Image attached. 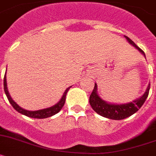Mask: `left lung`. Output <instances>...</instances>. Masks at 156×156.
Returning <instances> with one entry per match:
<instances>
[{"mask_svg": "<svg viewBox=\"0 0 156 156\" xmlns=\"http://www.w3.org/2000/svg\"><path fill=\"white\" fill-rule=\"evenodd\" d=\"M126 38L130 43L132 45H133L136 49H138L145 56V54L142 49H140L131 39L128 37L125 36ZM150 84L147 88V90L141 97H140L137 100H135L133 102L128 103V104H108L106 101H103L101 97L97 94V86L95 83L94 89L92 92L90 97H89V104L91 105L92 108L95 112L99 114L100 115L103 117L108 118L114 120H121L126 118H128L136 113L139 109L142 107L144 103L145 102L148 93H149Z\"/></svg>", "mask_w": 156, "mask_h": 156, "instance_id": "left-lung-1", "label": "left lung"}]
</instances>
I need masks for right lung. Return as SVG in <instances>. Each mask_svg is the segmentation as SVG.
Here are the masks:
<instances>
[{
  "label": "right lung",
  "mask_w": 156,
  "mask_h": 156,
  "mask_svg": "<svg viewBox=\"0 0 156 156\" xmlns=\"http://www.w3.org/2000/svg\"><path fill=\"white\" fill-rule=\"evenodd\" d=\"M70 87L67 88L66 90H65L64 93H63V97L60 99V101L57 103L56 104H55L54 106L51 107V108H45V109H42V110H38V111H34V112H31V111H27L25 110L23 108H22L21 107H20L18 104H16L14 101H13L11 96L9 95V91H8V88H7V82H6V75H5V78H4V89H5V93L6 94L7 97H8V100H9V103L12 104V106L14 108L15 110H16L18 112H20V114H23L24 115L28 116V117L34 118V119H45V118L51 117V116L54 115L55 114H57L59 111L61 110L62 108L63 107L65 104V101H66V95H67V92L70 89Z\"/></svg>",
  "instance_id": "right-lung-1"
}]
</instances>
